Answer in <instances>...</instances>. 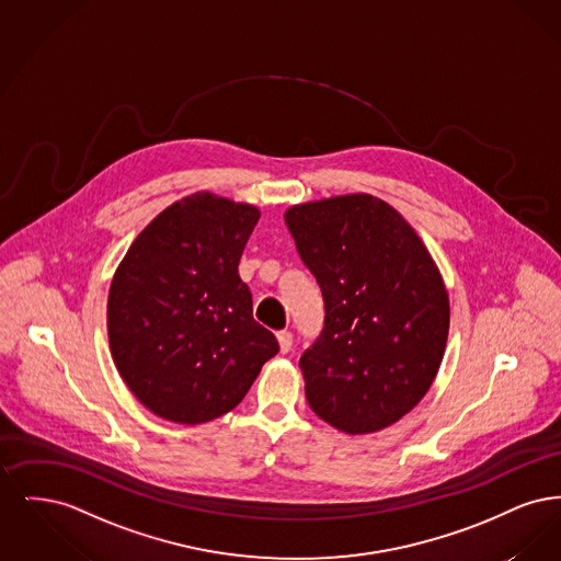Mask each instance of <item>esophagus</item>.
Masks as SVG:
<instances>
[{
	"instance_id": "obj_1",
	"label": "esophagus",
	"mask_w": 561,
	"mask_h": 561,
	"mask_svg": "<svg viewBox=\"0 0 561 561\" xmlns=\"http://www.w3.org/2000/svg\"><path fill=\"white\" fill-rule=\"evenodd\" d=\"M277 343H279L282 353H288L293 348V332H288V330L277 332Z\"/></svg>"
}]
</instances>
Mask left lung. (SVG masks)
Returning a JSON list of instances; mask_svg holds the SVG:
<instances>
[{"label": "left lung", "instance_id": "1", "mask_svg": "<svg viewBox=\"0 0 561 561\" xmlns=\"http://www.w3.org/2000/svg\"><path fill=\"white\" fill-rule=\"evenodd\" d=\"M284 218L325 307L300 357L311 410L347 435L391 427L444 359L450 300L439 268L412 225L368 193L296 204Z\"/></svg>", "mask_w": 561, "mask_h": 561}]
</instances>
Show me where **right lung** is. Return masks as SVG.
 Masks as SVG:
<instances>
[{"label": "right lung", "mask_w": 561, "mask_h": 561, "mask_svg": "<svg viewBox=\"0 0 561 561\" xmlns=\"http://www.w3.org/2000/svg\"><path fill=\"white\" fill-rule=\"evenodd\" d=\"M261 210L197 191L158 214L115 268L107 334L147 410L179 425L231 412L279 345L252 318L243 248Z\"/></svg>", "instance_id": "obj_1"}]
</instances>
